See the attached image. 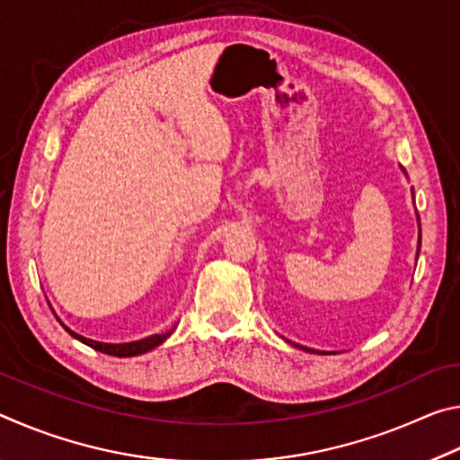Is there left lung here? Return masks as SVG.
<instances>
[{
	"mask_svg": "<svg viewBox=\"0 0 460 460\" xmlns=\"http://www.w3.org/2000/svg\"><path fill=\"white\" fill-rule=\"evenodd\" d=\"M420 239H422V237H420Z\"/></svg>",
	"mask_w": 460,
	"mask_h": 460,
	"instance_id": "8db88e82",
	"label": "left lung"
}]
</instances>
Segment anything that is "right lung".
Masks as SVG:
<instances>
[{
    "label": "right lung",
    "mask_w": 460,
    "mask_h": 460,
    "mask_svg": "<svg viewBox=\"0 0 460 460\" xmlns=\"http://www.w3.org/2000/svg\"><path fill=\"white\" fill-rule=\"evenodd\" d=\"M65 329H66V326H65ZM66 331L71 332L75 339H79L81 342H84V345H89L93 349H97V351H101V353H107V355H113V357H134V355H142L146 351H150V349H154V347H158L160 342H164L170 337V334H172L174 329L168 331V332H162V334H152V337L136 341V342H123V345H109V342H97V341L81 337V334L73 332L71 329H66Z\"/></svg>",
    "instance_id": "right-lung-1"
}]
</instances>
